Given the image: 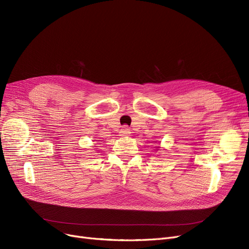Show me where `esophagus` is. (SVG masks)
Instances as JSON below:
<instances>
[{
  "label": "esophagus",
  "mask_w": 249,
  "mask_h": 249,
  "mask_svg": "<svg viewBox=\"0 0 249 249\" xmlns=\"http://www.w3.org/2000/svg\"><path fill=\"white\" fill-rule=\"evenodd\" d=\"M119 134H121V136H128L131 134V131H130V128H128L127 125H124V126H123V128L121 130V132H119Z\"/></svg>",
  "instance_id": "34e87169"
}]
</instances>
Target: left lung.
<instances>
[{
  "instance_id": "obj_1",
  "label": "left lung",
  "mask_w": 249,
  "mask_h": 249,
  "mask_svg": "<svg viewBox=\"0 0 249 249\" xmlns=\"http://www.w3.org/2000/svg\"><path fill=\"white\" fill-rule=\"evenodd\" d=\"M158 148H159V147H158Z\"/></svg>"
}]
</instances>
